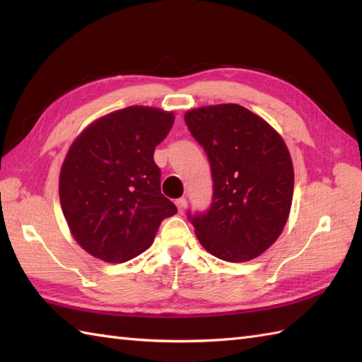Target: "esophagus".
Segmentation results:
<instances>
[{
  "label": "esophagus",
  "instance_id": "obj_1",
  "mask_svg": "<svg viewBox=\"0 0 362 362\" xmlns=\"http://www.w3.org/2000/svg\"><path fill=\"white\" fill-rule=\"evenodd\" d=\"M175 205H177V209H179V211L182 213V211L185 210L187 206H188V201H187V197H180V199H177V201H175Z\"/></svg>",
  "mask_w": 362,
  "mask_h": 362
}]
</instances>
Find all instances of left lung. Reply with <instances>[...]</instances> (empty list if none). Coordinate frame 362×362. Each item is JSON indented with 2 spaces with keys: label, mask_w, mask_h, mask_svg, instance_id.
<instances>
[{
  "label": "left lung",
  "mask_w": 362,
  "mask_h": 362,
  "mask_svg": "<svg viewBox=\"0 0 362 362\" xmlns=\"http://www.w3.org/2000/svg\"><path fill=\"white\" fill-rule=\"evenodd\" d=\"M185 122L209 157L213 179L210 209L188 211L197 240L224 261L257 258L289 216L294 168L286 144L238 104L199 107L185 113Z\"/></svg>",
  "instance_id": "obj_1"
}]
</instances>
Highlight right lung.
<instances>
[{"label":"right lung","instance_id":"right-lung-1","mask_svg":"<svg viewBox=\"0 0 362 362\" xmlns=\"http://www.w3.org/2000/svg\"><path fill=\"white\" fill-rule=\"evenodd\" d=\"M174 115L132 105L99 118L76 138L60 171L59 196L74 240L90 255L124 263L152 244L177 213L161 194L156 146Z\"/></svg>","mask_w":362,"mask_h":362}]
</instances>
